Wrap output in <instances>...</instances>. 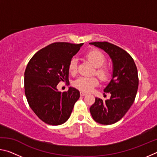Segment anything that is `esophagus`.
Returning a JSON list of instances; mask_svg holds the SVG:
<instances>
[{
    "label": "esophagus",
    "mask_w": 157,
    "mask_h": 157,
    "mask_svg": "<svg viewBox=\"0 0 157 157\" xmlns=\"http://www.w3.org/2000/svg\"><path fill=\"white\" fill-rule=\"evenodd\" d=\"M80 95L81 96H84V95H86V93H84V92H80Z\"/></svg>",
    "instance_id": "1"
}]
</instances>
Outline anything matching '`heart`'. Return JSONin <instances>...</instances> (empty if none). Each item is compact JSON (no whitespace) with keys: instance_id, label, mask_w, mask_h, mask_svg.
Instances as JSON below:
<instances>
[{"instance_id":"heart-1","label":"heart","mask_w":157,"mask_h":157,"mask_svg":"<svg viewBox=\"0 0 157 157\" xmlns=\"http://www.w3.org/2000/svg\"><path fill=\"white\" fill-rule=\"evenodd\" d=\"M86 57L94 65L96 69L95 73L102 81L107 80L109 77V71L105 66V57L102 52L96 50H92L86 54ZM68 69L71 73L75 74L78 71V59L73 57L69 62ZM99 83L97 78L81 76L73 82V86L79 90L84 92H89L93 90Z\"/></svg>"}]
</instances>
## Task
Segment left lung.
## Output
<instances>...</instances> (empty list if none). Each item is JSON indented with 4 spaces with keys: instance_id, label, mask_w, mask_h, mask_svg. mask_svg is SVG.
I'll use <instances>...</instances> for the list:
<instances>
[{
    "instance_id": "8db88e82",
    "label": "left lung",
    "mask_w": 157,
    "mask_h": 157,
    "mask_svg": "<svg viewBox=\"0 0 157 157\" xmlns=\"http://www.w3.org/2000/svg\"><path fill=\"white\" fill-rule=\"evenodd\" d=\"M89 44L105 50L113 63L112 78L104 89L105 93H110V99L104 102L95 98L90 112L98 123L113 124L125 115L134 102L139 87L136 66L129 53L116 45L107 41Z\"/></svg>"
}]
</instances>
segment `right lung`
Here are the masks:
<instances>
[{
	"mask_svg": "<svg viewBox=\"0 0 157 157\" xmlns=\"http://www.w3.org/2000/svg\"><path fill=\"white\" fill-rule=\"evenodd\" d=\"M83 44L56 42L34 55L24 73L25 94L34 113L50 125L67 121L79 91L69 87L67 91L57 89L59 82L68 83L69 62Z\"/></svg>",
	"mask_w": 157,
	"mask_h": 157,
	"instance_id": "right-lung-1",
	"label": "right lung"
}]
</instances>
